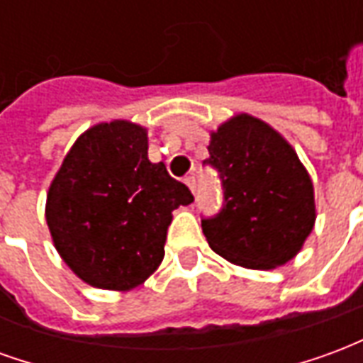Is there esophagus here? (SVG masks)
I'll return each instance as SVG.
<instances>
[{"label": "esophagus", "instance_id": "34e87169", "mask_svg": "<svg viewBox=\"0 0 363 363\" xmlns=\"http://www.w3.org/2000/svg\"><path fill=\"white\" fill-rule=\"evenodd\" d=\"M184 184H186L190 189V192L194 194V190H196V179H194V177H186V179H184Z\"/></svg>", "mask_w": 363, "mask_h": 363}]
</instances>
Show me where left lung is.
Segmentation results:
<instances>
[{"label": "left lung", "mask_w": 363, "mask_h": 363, "mask_svg": "<svg viewBox=\"0 0 363 363\" xmlns=\"http://www.w3.org/2000/svg\"><path fill=\"white\" fill-rule=\"evenodd\" d=\"M208 151L206 163L225 190L223 210L202 220L210 249L237 267H284L317 220L313 181L296 150L264 120L241 112L210 132Z\"/></svg>", "instance_id": "left-lung-1"}]
</instances>
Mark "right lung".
<instances>
[{"instance_id": "add662e5", "label": "right lung", "mask_w": 363, "mask_h": 363, "mask_svg": "<svg viewBox=\"0 0 363 363\" xmlns=\"http://www.w3.org/2000/svg\"><path fill=\"white\" fill-rule=\"evenodd\" d=\"M147 130L130 120L85 130L62 161L46 194L56 251L85 284L128 291L165 257L173 210L194 198L147 157Z\"/></svg>"}]
</instances>
